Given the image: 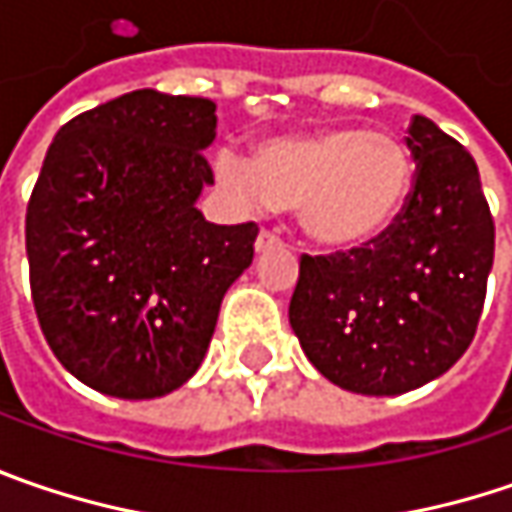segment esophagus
Instances as JSON below:
<instances>
[{
	"label": "esophagus",
	"instance_id": "1",
	"mask_svg": "<svg viewBox=\"0 0 512 512\" xmlns=\"http://www.w3.org/2000/svg\"><path fill=\"white\" fill-rule=\"evenodd\" d=\"M278 246H283V243H280V237L275 232L257 234V240H255L257 255H263V252H272V249H278Z\"/></svg>",
	"mask_w": 512,
	"mask_h": 512
}]
</instances>
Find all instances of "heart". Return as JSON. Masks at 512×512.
<instances>
[{
	"label": "heart",
	"instance_id": "obj_1",
	"mask_svg": "<svg viewBox=\"0 0 512 512\" xmlns=\"http://www.w3.org/2000/svg\"><path fill=\"white\" fill-rule=\"evenodd\" d=\"M212 171L243 209H298L303 234L323 249H358L381 237L404 212L415 174L395 134L355 125L266 137L252 160L220 148Z\"/></svg>",
	"mask_w": 512,
	"mask_h": 512
}]
</instances>
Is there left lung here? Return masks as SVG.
<instances>
[{
	"instance_id": "left-lung-1",
	"label": "left lung",
	"mask_w": 512,
	"mask_h": 512,
	"mask_svg": "<svg viewBox=\"0 0 512 512\" xmlns=\"http://www.w3.org/2000/svg\"><path fill=\"white\" fill-rule=\"evenodd\" d=\"M415 183L404 212L361 249L300 257L289 323L312 367L361 395L444 375L476 335L496 229L476 160L433 120L407 128Z\"/></svg>"
}]
</instances>
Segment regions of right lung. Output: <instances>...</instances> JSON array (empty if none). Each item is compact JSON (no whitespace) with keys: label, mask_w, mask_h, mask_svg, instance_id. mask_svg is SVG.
<instances>
[{"label":"right lung","mask_w":512,"mask_h":512,"mask_svg":"<svg viewBox=\"0 0 512 512\" xmlns=\"http://www.w3.org/2000/svg\"><path fill=\"white\" fill-rule=\"evenodd\" d=\"M217 105L154 88L97 105L56 131L25 249L45 341L85 387L143 401L200 369L220 303L255 257V223L214 226L203 151Z\"/></svg>","instance_id":"1"}]
</instances>
